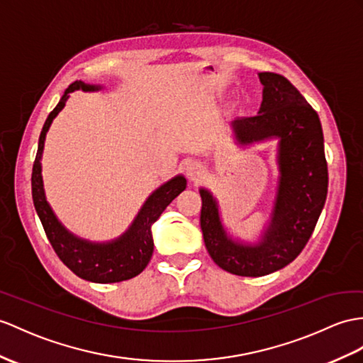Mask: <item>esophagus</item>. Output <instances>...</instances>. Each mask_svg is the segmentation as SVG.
Listing matches in <instances>:
<instances>
[{
    "label": "esophagus",
    "mask_w": 363,
    "mask_h": 363,
    "mask_svg": "<svg viewBox=\"0 0 363 363\" xmlns=\"http://www.w3.org/2000/svg\"><path fill=\"white\" fill-rule=\"evenodd\" d=\"M203 174H205V167H203L199 162H192L186 166V175L194 182H197L199 179H201Z\"/></svg>",
    "instance_id": "1"
}]
</instances>
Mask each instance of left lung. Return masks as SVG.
Masks as SVG:
<instances>
[{
	"label": "left lung",
	"mask_w": 363,
	"mask_h": 363,
	"mask_svg": "<svg viewBox=\"0 0 363 363\" xmlns=\"http://www.w3.org/2000/svg\"><path fill=\"white\" fill-rule=\"evenodd\" d=\"M263 100L259 115L234 120L237 141L279 138V186L271 222L259 243L228 237L216 199L200 189V226L206 250L220 268L243 277H260L285 268L302 252L323 209L328 166L319 115L285 77L260 72Z\"/></svg>",
	"instance_id": "obj_1"
}]
</instances>
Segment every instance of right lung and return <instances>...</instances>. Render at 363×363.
<instances>
[{"mask_svg": "<svg viewBox=\"0 0 363 363\" xmlns=\"http://www.w3.org/2000/svg\"><path fill=\"white\" fill-rule=\"evenodd\" d=\"M83 91H100L101 86L86 84L83 82H75L65 91L55 109L49 113L44 123L38 140V151L33 162L32 169V199L35 211L41 220L52 248L57 252L60 260L66 267L84 280L95 281V284H115V281L129 280L138 276L143 271L154 252V240L151 226L157 218L162 216L166 206L186 189V179L183 175H177L169 182L155 189L140 209L138 216L129 226L128 231L115 238L112 242L94 243L84 238H79L69 233L67 229L58 222L54 211L44 196L43 177H41V154L44 149V140L52 125V121L58 112L65 108L69 94Z\"/></svg>", "mask_w": 363, "mask_h": 363, "instance_id": "add662e5", "label": "right lung"}]
</instances>
